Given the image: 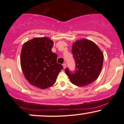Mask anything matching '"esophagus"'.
<instances>
[{
  "mask_svg": "<svg viewBox=\"0 0 124 124\" xmlns=\"http://www.w3.org/2000/svg\"><path fill=\"white\" fill-rule=\"evenodd\" d=\"M63 67L64 69H65V68H66V64L65 63H64L63 64Z\"/></svg>",
  "mask_w": 124,
  "mask_h": 124,
  "instance_id": "34e87169",
  "label": "esophagus"
}]
</instances>
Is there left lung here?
<instances>
[{
  "mask_svg": "<svg viewBox=\"0 0 124 124\" xmlns=\"http://www.w3.org/2000/svg\"><path fill=\"white\" fill-rule=\"evenodd\" d=\"M76 66L75 70L65 69V73L73 85L85 86L97 79L101 70L103 54L92 41L83 39L77 41L72 48Z\"/></svg>",
  "mask_w": 124,
  "mask_h": 124,
  "instance_id": "obj_1",
  "label": "left lung"
}]
</instances>
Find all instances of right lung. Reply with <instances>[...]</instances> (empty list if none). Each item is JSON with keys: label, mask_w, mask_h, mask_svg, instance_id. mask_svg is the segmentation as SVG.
<instances>
[{"label": "right lung", "mask_w": 124, "mask_h": 124, "mask_svg": "<svg viewBox=\"0 0 124 124\" xmlns=\"http://www.w3.org/2000/svg\"><path fill=\"white\" fill-rule=\"evenodd\" d=\"M54 42L47 37L35 38L23 45L21 66L30 83L44 89L55 83L58 74L63 69L58 63L57 55L52 52Z\"/></svg>", "instance_id": "add662e5"}]
</instances>
